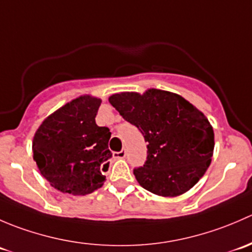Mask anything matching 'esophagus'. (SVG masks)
<instances>
[{"instance_id": "esophagus-1", "label": "esophagus", "mask_w": 252, "mask_h": 252, "mask_svg": "<svg viewBox=\"0 0 252 252\" xmlns=\"http://www.w3.org/2000/svg\"><path fill=\"white\" fill-rule=\"evenodd\" d=\"M126 156V150H122L119 152H113V158L118 159V158H124Z\"/></svg>"}]
</instances>
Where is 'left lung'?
I'll return each mask as SVG.
<instances>
[{"label":"left lung","instance_id":"1","mask_svg":"<svg viewBox=\"0 0 252 252\" xmlns=\"http://www.w3.org/2000/svg\"><path fill=\"white\" fill-rule=\"evenodd\" d=\"M108 101L149 142L146 162L134 169L144 189L158 196H179L206 173L215 133L205 114L189 101L159 89L113 94Z\"/></svg>","mask_w":252,"mask_h":252}]
</instances>
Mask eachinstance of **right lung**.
I'll use <instances>...</instances> for the list:
<instances>
[{"label": "right lung", "instance_id": "obj_1", "mask_svg": "<svg viewBox=\"0 0 252 252\" xmlns=\"http://www.w3.org/2000/svg\"><path fill=\"white\" fill-rule=\"evenodd\" d=\"M101 98L83 95L44 119L32 139V157L51 187L72 195L100 189L112 157L110 129L95 122Z\"/></svg>", "mask_w": 252, "mask_h": 252}]
</instances>
